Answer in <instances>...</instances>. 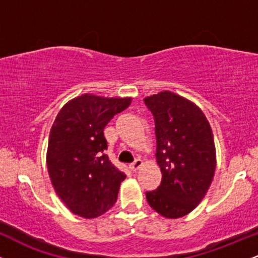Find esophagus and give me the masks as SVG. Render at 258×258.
Segmentation results:
<instances>
[{
    "label": "esophagus",
    "instance_id": "obj_1",
    "mask_svg": "<svg viewBox=\"0 0 258 258\" xmlns=\"http://www.w3.org/2000/svg\"><path fill=\"white\" fill-rule=\"evenodd\" d=\"M142 166H143V161H142L141 159H136L135 161H133L132 164L130 165V168H131L132 171H137V170H139V168H141Z\"/></svg>",
    "mask_w": 258,
    "mask_h": 258
}]
</instances>
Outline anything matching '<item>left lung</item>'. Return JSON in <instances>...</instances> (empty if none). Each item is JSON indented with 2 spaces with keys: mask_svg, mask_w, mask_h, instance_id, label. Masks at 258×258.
Returning <instances> with one entry per match:
<instances>
[{
  "mask_svg": "<svg viewBox=\"0 0 258 258\" xmlns=\"http://www.w3.org/2000/svg\"><path fill=\"white\" fill-rule=\"evenodd\" d=\"M155 121L156 162L162 178L147 191L148 204L165 218L188 215L204 199L216 168L211 126L201 109L170 91L146 97Z\"/></svg>",
  "mask_w": 258,
  "mask_h": 258,
  "instance_id": "1",
  "label": "left lung"
}]
</instances>
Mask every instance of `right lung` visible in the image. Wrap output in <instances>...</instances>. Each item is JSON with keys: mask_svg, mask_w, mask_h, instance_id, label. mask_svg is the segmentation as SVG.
Listing matches in <instances>:
<instances>
[{"mask_svg": "<svg viewBox=\"0 0 258 258\" xmlns=\"http://www.w3.org/2000/svg\"><path fill=\"white\" fill-rule=\"evenodd\" d=\"M132 98H106L85 93L65 104L49 132L47 168L55 193L73 214L96 218L117 199L126 174L104 150V127Z\"/></svg>", "mask_w": 258, "mask_h": 258, "instance_id": "add662e5", "label": "right lung"}]
</instances>
